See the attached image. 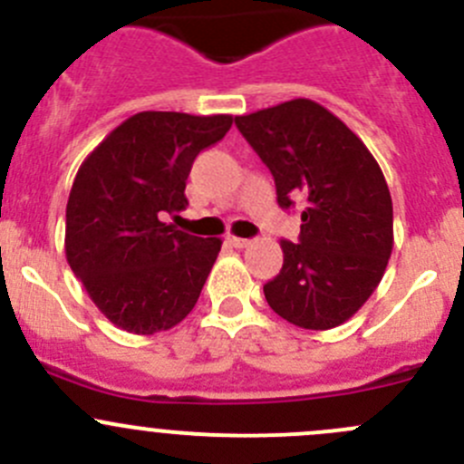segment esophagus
Returning <instances> with one entry per match:
<instances>
[{"mask_svg": "<svg viewBox=\"0 0 464 464\" xmlns=\"http://www.w3.org/2000/svg\"><path fill=\"white\" fill-rule=\"evenodd\" d=\"M228 245H233L236 249H245V246L251 245V240H246V237H236V236H228L227 237Z\"/></svg>", "mask_w": 464, "mask_h": 464, "instance_id": "obj_1", "label": "esophagus"}]
</instances>
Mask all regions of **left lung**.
I'll return each mask as SVG.
<instances>
[{"label": "left lung", "instance_id": "1", "mask_svg": "<svg viewBox=\"0 0 464 464\" xmlns=\"http://www.w3.org/2000/svg\"><path fill=\"white\" fill-rule=\"evenodd\" d=\"M236 124L272 172L281 208L305 204L299 245L281 240L283 267L263 287L269 308L308 331L340 326L379 287L392 254V197L379 163L313 99L237 115Z\"/></svg>", "mask_w": 464, "mask_h": 464}]
</instances>
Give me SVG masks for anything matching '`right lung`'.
Instances as JSON below:
<instances>
[{"label": "right lung", "instance_id": "obj_1", "mask_svg": "<svg viewBox=\"0 0 464 464\" xmlns=\"http://www.w3.org/2000/svg\"><path fill=\"white\" fill-rule=\"evenodd\" d=\"M231 124V115L142 111L81 163L65 208V258L122 331L154 335L195 308L222 240L177 231L160 218L186 208L197 154Z\"/></svg>", "mask_w": 464, "mask_h": 464}]
</instances>
